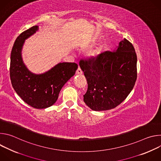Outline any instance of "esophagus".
<instances>
[{
  "label": "esophagus",
  "instance_id": "34e87169",
  "mask_svg": "<svg viewBox=\"0 0 161 161\" xmlns=\"http://www.w3.org/2000/svg\"><path fill=\"white\" fill-rule=\"evenodd\" d=\"M76 75H82V74H83V71H81L80 67H78V69H77V71H76Z\"/></svg>",
  "mask_w": 161,
  "mask_h": 161
}]
</instances>
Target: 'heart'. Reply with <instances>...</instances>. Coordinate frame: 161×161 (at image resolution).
I'll list each match as a JSON object with an SVG mask.
<instances>
[{
    "label": "heart",
    "instance_id": "b5f03b06",
    "mask_svg": "<svg viewBox=\"0 0 161 161\" xmlns=\"http://www.w3.org/2000/svg\"><path fill=\"white\" fill-rule=\"evenodd\" d=\"M100 53V50L97 49V50H92L90 52V53H88V55L91 58H96Z\"/></svg>",
    "mask_w": 161,
    "mask_h": 161
}]
</instances>
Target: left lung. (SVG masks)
<instances>
[{"mask_svg": "<svg viewBox=\"0 0 161 161\" xmlns=\"http://www.w3.org/2000/svg\"><path fill=\"white\" fill-rule=\"evenodd\" d=\"M137 56L132 43L122 40L117 49L106 51L96 58L81 60L88 89L85 103L94 111L117 107L132 90L137 78Z\"/></svg>", "mask_w": 161, "mask_h": 161, "instance_id": "8db88e82", "label": "left lung"}]
</instances>
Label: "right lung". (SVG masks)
<instances>
[{
  "mask_svg": "<svg viewBox=\"0 0 161 161\" xmlns=\"http://www.w3.org/2000/svg\"><path fill=\"white\" fill-rule=\"evenodd\" d=\"M38 29L37 25L33 26L16 38L11 53L10 78L14 90L23 101L34 108L44 109L57 101L63 86L75 75L78 64L62 62L42 74L31 72L23 61L21 50L25 39Z\"/></svg>",
  "mask_w": 161,
  "mask_h": 161,
  "instance_id": "add662e5",
  "label": "right lung"
}]
</instances>
